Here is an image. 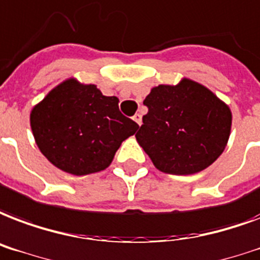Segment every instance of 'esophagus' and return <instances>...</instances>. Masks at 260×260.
<instances>
[{
    "label": "esophagus",
    "instance_id": "obj_1",
    "mask_svg": "<svg viewBox=\"0 0 260 260\" xmlns=\"http://www.w3.org/2000/svg\"><path fill=\"white\" fill-rule=\"evenodd\" d=\"M134 120L138 122L139 125H142V114H140V113H136V114H135Z\"/></svg>",
    "mask_w": 260,
    "mask_h": 260
}]
</instances>
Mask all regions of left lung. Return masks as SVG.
Returning <instances> with one entry per match:
<instances>
[{
	"label": "left lung",
	"instance_id": "left-lung-1",
	"mask_svg": "<svg viewBox=\"0 0 260 260\" xmlns=\"http://www.w3.org/2000/svg\"><path fill=\"white\" fill-rule=\"evenodd\" d=\"M143 104L148 113L135 136L164 173L202 172L226 147L231 109L199 83L183 79L177 86L154 87Z\"/></svg>",
	"mask_w": 260,
	"mask_h": 260
}]
</instances>
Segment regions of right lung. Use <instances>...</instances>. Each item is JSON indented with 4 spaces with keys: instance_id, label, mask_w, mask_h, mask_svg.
Here are the masks:
<instances>
[{
    "instance_id": "obj_1",
    "label": "right lung",
    "mask_w": 260,
    "mask_h": 260,
    "mask_svg": "<svg viewBox=\"0 0 260 260\" xmlns=\"http://www.w3.org/2000/svg\"><path fill=\"white\" fill-rule=\"evenodd\" d=\"M38 147L58 169L86 176L106 169L139 125L94 84L68 79L35 105L29 116Z\"/></svg>"
}]
</instances>
